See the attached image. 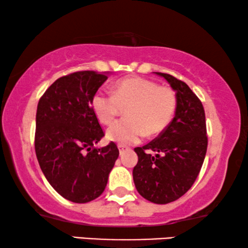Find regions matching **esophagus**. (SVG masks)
Instances as JSON below:
<instances>
[{"label":"esophagus","mask_w":248,"mask_h":248,"mask_svg":"<svg viewBox=\"0 0 248 248\" xmlns=\"http://www.w3.org/2000/svg\"><path fill=\"white\" fill-rule=\"evenodd\" d=\"M127 149H128V148L125 147V145H122V144L118 145V150H120V155H123L124 151L127 150Z\"/></svg>","instance_id":"34e87169"}]
</instances>
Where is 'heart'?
Segmentation results:
<instances>
[{"mask_svg":"<svg viewBox=\"0 0 248 248\" xmlns=\"http://www.w3.org/2000/svg\"><path fill=\"white\" fill-rule=\"evenodd\" d=\"M93 109L98 121L105 125L113 123L125 107L127 118L118 121L107 130V139L118 143H135L145 134L155 137L167 127L175 113L177 99L169 87L141 77L118 80L113 93L98 91L93 97Z\"/></svg>","mask_w":248,"mask_h":248,"instance_id":"b5f03b06","label":"heart"}]
</instances>
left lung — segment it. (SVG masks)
<instances>
[{
    "instance_id": "left-lung-1",
    "label": "left lung",
    "mask_w": 248,
    "mask_h": 248,
    "mask_svg": "<svg viewBox=\"0 0 248 248\" xmlns=\"http://www.w3.org/2000/svg\"><path fill=\"white\" fill-rule=\"evenodd\" d=\"M155 73L176 91L177 105L168 126L155 140L134 149L139 160L133 168V181L148 201L167 204L194 184L204 161L208 137L204 108L196 94L170 74Z\"/></svg>"
}]
</instances>
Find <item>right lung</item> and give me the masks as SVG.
<instances>
[{"instance_id": "obj_1", "label": "right lung", "mask_w": 248, "mask_h": 248, "mask_svg": "<svg viewBox=\"0 0 248 248\" xmlns=\"http://www.w3.org/2000/svg\"><path fill=\"white\" fill-rule=\"evenodd\" d=\"M107 74L80 71L60 78L37 106L35 150L40 169L71 202L87 203L100 196L120 155L114 142L94 148L104 131L91 101Z\"/></svg>"}]
</instances>
